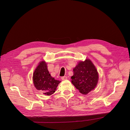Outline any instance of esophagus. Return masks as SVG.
<instances>
[{"mask_svg":"<svg viewBox=\"0 0 130 130\" xmlns=\"http://www.w3.org/2000/svg\"><path fill=\"white\" fill-rule=\"evenodd\" d=\"M61 79L62 80H67V77L66 76H64V77H62L61 78Z\"/></svg>","mask_w":130,"mask_h":130,"instance_id":"esophagus-1","label":"esophagus"}]
</instances>
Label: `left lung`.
Segmentation results:
<instances>
[{
  "mask_svg": "<svg viewBox=\"0 0 130 130\" xmlns=\"http://www.w3.org/2000/svg\"><path fill=\"white\" fill-rule=\"evenodd\" d=\"M73 71L71 83L81 94L87 95L96 87L99 79L98 73L90 60L79 62Z\"/></svg>",
  "mask_w": 130,
  "mask_h": 130,
  "instance_id": "left-lung-1",
  "label": "left lung"
}]
</instances>
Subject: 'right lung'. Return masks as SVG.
<instances>
[{"label": "right lung", "instance_id": "right-lung-1", "mask_svg": "<svg viewBox=\"0 0 130 130\" xmlns=\"http://www.w3.org/2000/svg\"><path fill=\"white\" fill-rule=\"evenodd\" d=\"M33 82L35 88L41 90L44 95L50 96L56 90L60 81L55 80L49 73L47 63L41 61L34 71Z\"/></svg>", "mask_w": 130, "mask_h": 130}]
</instances>
